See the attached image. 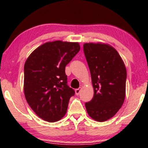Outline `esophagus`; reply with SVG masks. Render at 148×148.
Instances as JSON below:
<instances>
[{
  "label": "esophagus",
  "instance_id": "1",
  "mask_svg": "<svg viewBox=\"0 0 148 148\" xmlns=\"http://www.w3.org/2000/svg\"><path fill=\"white\" fill-rule=\"evenodd\" d=\"M75 94H76V95H78L79 94V93H80V91H81V88H76L75 89Z\"/></svg>",
  "mask_w": 148,
  "mask_h": 148
}]
</instances>
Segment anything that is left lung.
<instances>
[{"instance_id": "obj_1", "label": "left lung", "mask_w": 148, "mask_h": 148, "mask_svg": "<svg viewBox=\"0 0 148 148\" xmlns=\"http://www.w3.org/2000/svg\"><path fill=\"white\" fill-rule=\"evenodd\" d=\"M83 48L94 89L85 107L92 119L103 122L115 115L124 102L126 69L118 52L109 45L84 43Z\"/></svg>"}]
</instances>
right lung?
<instances>
[{
    "label": "right lung",
    "mask_w": 148,
    "mask_h": 148,
    "mask_svg": "<svg viewBox=\"0 0 148 148\" xmlns=\"http://www.w3.org/2000/svg\"><path fill=\"white\" fill-rule=\"evenodd\" d=\"M80 50L78 43L55 41L38 47L24 66V93L34 113L48 122L66 113L75 91L67 84L65 67Z\"/></svg>",
    "instance_id": "1"
}]
</instances>
